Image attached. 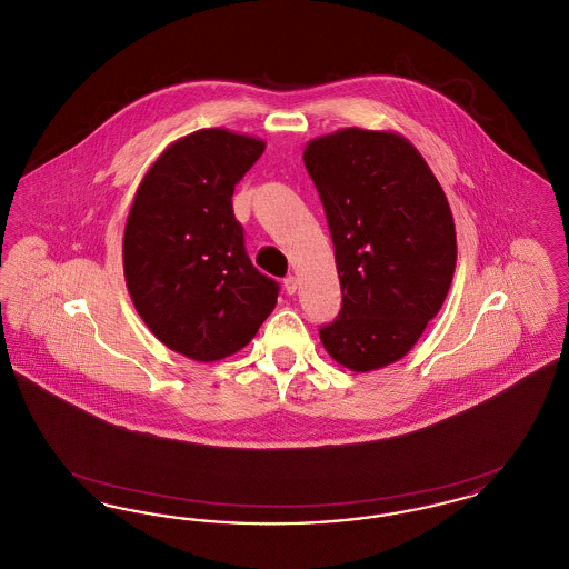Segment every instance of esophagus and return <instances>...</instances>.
<instances>
[{"instance_id": "esophagus-1", "label": "esophagus", "mask_w": 569, "mask_h": 569, "mask_svg": "<svg viewBox=\"0 0 569 569\" xmlns=\"http://www.w3.org/2000/svg\"><path fill=\"white\" fill-rule=\"evenodd\" d=\"M283 288H286V292L288 295H297L298 290V279L295 274H290V277H286L283 279Z\"/></svg>"}]
</instances>
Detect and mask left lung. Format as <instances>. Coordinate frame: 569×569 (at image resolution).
<instances>
[{"instance_id":"left-lung-1","label":"left lung","mask_w":569,"mask_h":569,"mask_svg":"<svg viewBox=\"0 0 569 569\" xmlns=\"http://www.w3.org/2000/svg\"><path fill=\"white\" fill-rule=\"evenodd\" d=\"M325 204L341 311L320 328L326 352L367 373L403 358L448 297L457 232L448 198L418 149L395 132L346 128L307 142Z\"/></svg>"}]
</instances>
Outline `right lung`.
<instances>
[{"instance_id":"add662e5","label":"right lung","mask_w":569,"mask_h":569,"mask_svg":"<svg viewBox=\"0 0 569 569\" xmlns=\"http://www.w3.org/2000/svg\"><path fill=\"white\" fill-rule=\"evenodd\" d=\"M264 140L209 128L172 142L147 170L123 234L136 311L166 348L198 362L239 352L271 316L279 283L244 251L234 186Z\"/></svg>"}]
</instances>
